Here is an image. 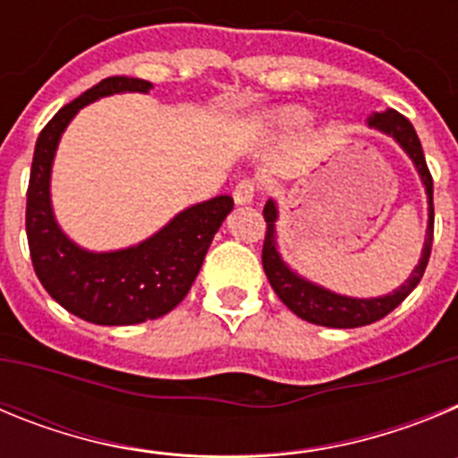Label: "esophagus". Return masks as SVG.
<instances>
[{"instance_id":"1","label":"esophagus","mask_w":458,"mask_h":458,"mask_svg":"<svg viewBox=\"0 0 458 458\" xmlns=\"http://www.w3.org/2000/svg\"><path fill=\"white\" fill-rule=\"evenodd\" d=\"M257 192H259L257 179H242L241 183L233 188V201H236V204H252Z\"/></svg>"}]
</instances>
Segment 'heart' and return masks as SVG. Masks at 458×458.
Here are the masks:
<instances>
[{
  "label": "heart",
  "mask_w": 458,
  "mask_h": 458,
  "mask_svg": "<svg viewBox=\"0 0 458 458\" xmlns=\"http://www.w3.org/2000/svg\"><path fill=\"white\" fill-rule=\"evenodd\" d=\"M277 123L286 128V131H301V128L310 123V114H307L305 109H286V112L279 114Z\"/></svg>",
  "instance_id": "heart-1"
}]
</instances>
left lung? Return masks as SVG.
Wrapping results in <instances>:
<instances>
[{
  "mask_svg": "<svg viewBox=\"0 0 458 458\" xmlns=\"http://www.w3.org/2000/svg\"><path fill=\"white\" fill-rule=\"evenodd\" d=\"M369 125H376L378 131L387 132L394 137L403 147V151L412 157V163L418 167L420 176H422L424 185H427L428 194V229H427V242H424L422 259L415 266L412 275L408 277L406 284L402 289H396L394 293L383 295V298H371V301H358V298H346V295L330 293V291L321 289L317 284H310L307 279L298 277L291 273L284 266V261L279 259L277 250H275V220H277V208L273 201H266L264 217H266V238L264 250H261V261H264V270L268 275L270 286L275 293L279 295V301L284 302L293 314L317 326L326 327H358L369 326V323L380 321L387 317L394 307L402 305L415 286L420 284L424 270H427L428 257H431V245H434V179L424 160L422 144L420 137L412 128L411 121L403 114H399L396 109H387L369 119Z\"/></svg>",
  "mask_w": 458,
  "mask_h": 458,
  "instance_id": "left-lung-1",
  "label": "left lung"
}]
</instances>
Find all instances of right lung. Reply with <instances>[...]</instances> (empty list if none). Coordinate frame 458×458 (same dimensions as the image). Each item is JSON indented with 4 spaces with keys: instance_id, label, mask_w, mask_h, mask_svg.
<instances>
[{
    "instance_id": "1",
    "label": "right lung",
    "mask_w": 458,
    "mask_h": 458,
    "mask_svg": "<svg viewBox=\"0 0 458 458\" xmlns=\"http://www.w3.org/2000/svg\"><path fill=\"white\" fill-rule=\"evenodd\" d=\"M151 89L147 80L105 78L64 105L36 140L24 213L36 277L64 310L98 326H135L172 311L188 295L210 241L233 208L232 197L220 194L179 213L137 248L107 254L84 252L56 226L50 208V167L68 121L80 107L109 93Z\"/></svg>"
}]
</instances>
